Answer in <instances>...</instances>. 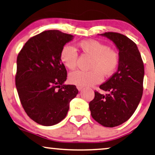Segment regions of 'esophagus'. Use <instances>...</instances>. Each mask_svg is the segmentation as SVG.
<instances>
[{"label": "esophagus", "instance_id": "obj_1", "mask_svg": "<svg viewBox=\"0 0 155 155\" xmlns=\"http://www.w3.org/2000/svg\"><path fill=\"white\" fill-rule=\"evenodd\" d=\"M77 89H78L79 91H81V90H82L83 88H84V87L81 86V85H77Z\"/></svg>", "mask_w": 155, "mask_h": 155}]
</instances>
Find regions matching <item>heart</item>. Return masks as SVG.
<instances>
[{
	"mask_svg": "<svg viewBox=\"0 0 155 155\" xmlns=\"http://www.w3.org/2000/svg\"><path fill=\"white\" fill-rule=\"evenodd\" d=\"M78 47L85 54L92 57L90 66L91 70L71 72L69 80L72 84L91 86L100 84L103 79V74L106 77H110L118 68V53L105 44L95 40H87L79 41ZM60 59L67 68L74 70L77 65L78 54L72 47L65 45L61 49Z\"/></svg>",
	"mask_w": 155,
	"mask_h": 155,
	"instance_id": "1",
	"label": "heart"
}]
</instances>
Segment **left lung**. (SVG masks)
Here are the masks:
<instances>
[{"instance_id": "1", "label": "left lung", "mask_w": 155, "mask_h": 155, "mask_svg": "<svg viewBox=\"0 0 155 155\" xmlns=\"http://www.w3.org/2000/svg\"><path fill=\"white\" fill-rule=\"evenodd\" d=\"M101 35L116 45L120 63L116 72L100 86L108 93L94 91L89 108L94 120L104 127H114L130 118L141 100L144 65L137 45L127 37L114 32Z\"/></svg>"}]
</instances>
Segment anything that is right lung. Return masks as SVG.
I'll return each instance as SVG.
<instances>
[{
  "mask_svg": "<svg viewBox=\"0 0 155 155\" xmlns=\"http://www.w3.org/2000/svg\"><path fill=\"white\" fill-rule=\"evenodd\" d=\"M73 36L57 30L32 37L18 53L15 84L23 108L31 119L44 126L65 117L78 91L64 85L67 70L60 59L61 49Z\"/></svg>",
  "mask_w": 155,
  "mask_h": 155,
  "instance_id": "right-lung-1",
  "label": "right lung"
}]
</instances>
